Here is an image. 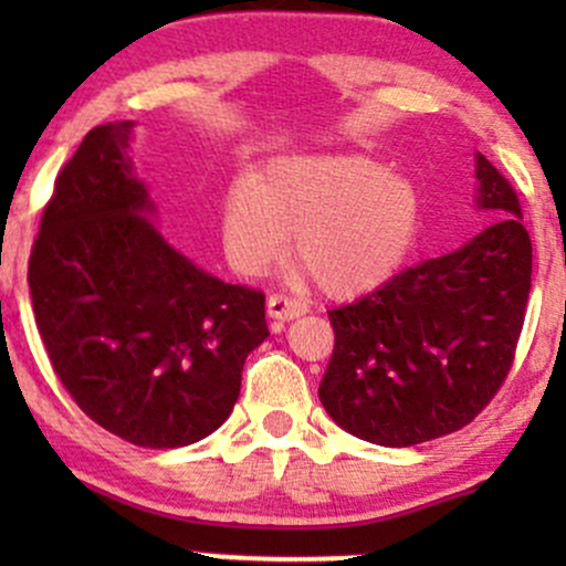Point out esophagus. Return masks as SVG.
Listing matches in <instances>:
<instances>
[{
    "mask_svg": "<svg viewBox=\"0 0 566 566\" xmlns=\"http://www.w3.org/2000/svg\"><path fill=\"white\" fill-rule=\"evenodd\" d=\"M265 305H269L271 319H279V322L297 319V316H303L305 311H308V303L297 301V297H290V295H271Z\"/></svg>",
    "mask_w": 566,
    "mask_h": 566,
    "instance_id": "34e87169",
    "label": "esophagus"
}]
</instances>
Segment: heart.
I'll return each instance as SVG.
<instances>
[{"label":"heart","mask_w":566,"mask_h":566,"mask_svg":"<svg viewBox=\"0 0 566 566\" xmlns=\"http://www.w3.org/2000/svg\"><path fill=\"white\" fill-rule=\"evenodd\" d=\"M418 226V186L359 154L279 159L258 180H233L220 201L233 269L261 274L295 233V258L329 295L382 282L405 261Z\"/></svg>","instance_id":"b5f03b06"}]
</instances>
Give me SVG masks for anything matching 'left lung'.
<instances>
[{
	"instance_id": "left-lung-1",
	"label": "left lung",
	"mask_w": 566,
	"mask_h": 566,
	"mask_svg": "<svg viewBox=\"0 0 566 566\" xmlns=\"http://www.w3.org/2000/svg\"><path fill=\"white\" fill-rule=\"evenodd\" d=\"M476 207L495 223L460 250L327 311L335 348L319 399L343 431L412 447L469 426L513 365L532 284L522 205L476 154Z\"/></svg>"
}]
</instances>
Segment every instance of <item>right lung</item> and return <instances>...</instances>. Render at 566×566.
<instances>
[{
	"label": "right lung",
	"instance_id": "add662e5",
	"mask_svg": "<svg viewBox=\"0 0 566 566\" xmlns=\"http://www.w3.org/2000/svg\"><path fill=\"white\" fill-rule=\"evenodd\" d=\"M135 122L90 129L55 178L29 258L39 335L87 418L170 450L226 423L244 359L269 337L265 295L180 255L146 216Z\"/></svg>",
	"mask_w": 566,
	"mask_h": 566
}]
</instances>
